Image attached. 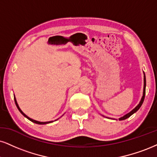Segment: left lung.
<instances>
[{
	"instance_id": "1",
	"label": "left lung",
	"mask_w": 157,
	"mask_h": 157,
	"mask_svg": "<svg viewBox=\"0 0 157 157\" xmlns=\"http://www.w3.org/2000/svg\"><path fill=\"white\" fill-rule=\"evenodd\" d=\"M144 92H143V96H142V98H141V100H140V102H139V104H138V105H137L136 107H135V108H134V109H132V111H131L130 112H129L128 113L125 114V115H124V116H123V117H120L119 119V121H121V120H124V119H127V118H129V117H131V116H132L133 113H135V112H137V111H138V110H139V108H140L141 107V105H142L143 102H144V101L145 94H146V75H145V73H144ZM102 117H104V116H102ZM106 118H108V117H106ZM108 119H111V118H108Z\"/></svg>"
}]
</instances>
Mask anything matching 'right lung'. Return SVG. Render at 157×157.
Here are the masks:
<instances>
[{
	"instance_id": "1",
	"label": "right lung",
	"mask_w": 157,
	"mask_h": 157,
	"mask_svg": "<svg viewBox=\"0 0 157 157\" xmlns=\"http://www.w3.org/2000/svg\"><path fill=\"white\" fill-rule=\"evenodd\" d=\"M14 102H15V104H16L17 107V108H18V110H19V112H20V113H22V115L24 116L25 117H26L27 119L30 120V121H31L32 122H33V123H36V124H49V123H52V122H53V121H45V122H43V121H36V120H34V119H31V118L28 117V116H27L26 114H25V113H23V111H22V110L20 109V108H19V105H18V103H17V100H16V98H15V96H14Z\"/></svg>"
}]
</instances>
